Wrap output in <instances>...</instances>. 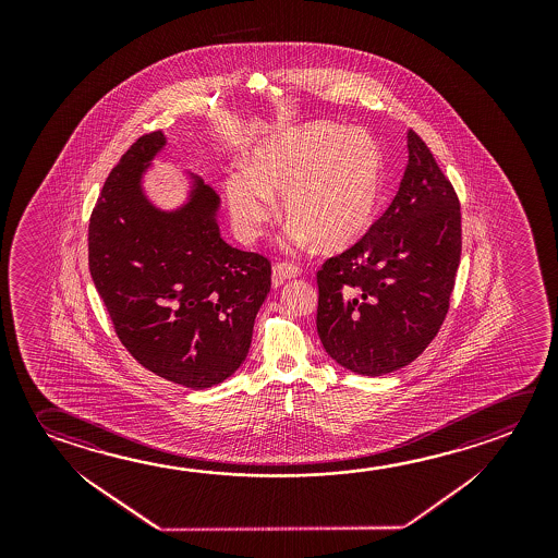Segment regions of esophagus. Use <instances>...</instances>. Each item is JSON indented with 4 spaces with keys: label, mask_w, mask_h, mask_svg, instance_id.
<instances>
[{
    "label": "esophagus",
    "mask_w": 558,
    "mask_h": 558,
    "mask_svg": "<svg viewBox=\"0 0 558 558\" xmlns=\"http://www.w3.org/2000/svg\"><path fill=\"white\" fill-rule=\"evenodd\" d=\"M300 275H302L300 266L290 265V263H278V265H275V270H272V283L282 286L286 280H292V278H298Z\"/></svg>",
    "instance_id": "1"
}]
</instances>
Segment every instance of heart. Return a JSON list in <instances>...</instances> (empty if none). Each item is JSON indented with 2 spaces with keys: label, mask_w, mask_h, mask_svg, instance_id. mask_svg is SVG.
Returning <instances> with one entry per match:
<instances>
[{
  "label": "heart",
  "mask_w": 558,
  "mask_h": 558,
  "mask_svg": "<svg viewBox=\"0 0 558 558\" xmlns=\"http://www.w3.org/2000/svg\"><path fill=\"white\" fill-rule=\"evenodd\" d=\"M384 151L366 130L310 122L260 142L247 169L226 183L233 228L255 241L283 196L292 239L323 251L352 247L372 229L384 201Z\"/></svg>",
  "instance_id": "1"
}]
</instances>
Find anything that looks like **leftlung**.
Listing matches in <instances>:
<instances>
[{
	"label": "left lung",
	"mask_w": 558,
	"mask_h": 558,
	"mask_svg": "<svg viewBox=\"0 0 558 558\" xmlns=\"http://www.w3.org/2000/svg\"><path fill=\"white\" fill-rule=\"evenodd\" d=\"M461 260V204L426 142L409 132V165L364 238L317 270V332L332 360L391 374L441 329Z\"/></svg>",
	"instance_id": "obj_1"
}]
</instances>
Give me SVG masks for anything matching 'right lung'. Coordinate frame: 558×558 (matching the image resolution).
Listing matches in <instances>:
<instances>
[{"mask_svg":"<svg viewBox=\"0 0 558 558\" xmlns=\"http://www.w3.org/2000/svg\"><path fill=\"white\" fill-rule=\"evenodd\" d=\"M163 144L161 132L144 134L112 167L89 218V270L137 364L206 389L245 362L272 266L221 239L208 184L173 214L144 198L140 174Z\"/></svg>","mask_w":558,"mask_h":558,"instance_id":"obj_1","label":"right lung"}]
</instances>
